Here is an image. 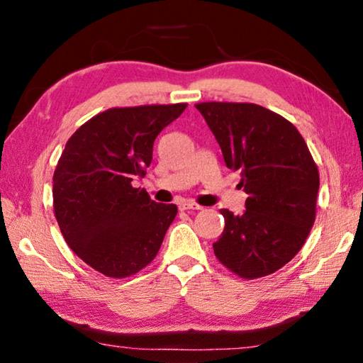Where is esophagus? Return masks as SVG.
<instances>
[{
    "mask_svg": "<svg viewBox=\"0 0 363 363\" xmlns=\"http://www.w3.org/2000/svg\"><path fill=\"white\" fill-rule=\"evenodd\" d=\"M203 206L194 203V201H179V210H201Z\"/></svg>",
    "mask_w": 363,
    "mask_h": 363,
    "instance_id": "esophagus-1",
    "label": "esophagus"
}]
</instances>
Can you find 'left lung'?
<instances>
[{
    "label": "left lung",
    "mask_w": 363,
    "mask_h": 363,
    "mask_svg": "<svg viewBox=\"0 0 363 363\" xmlns=\"http://www.w3.org/2000/svg\"><path fill=\"white\" fill-rule=\"evenodd\" d=\"M195 107L248 194L245 213L220 210L225 225L214 255L245 280L277 272L303 248L315 220L320 177L306 140L293 123L257 104Z\"/></svg>",
    "instance_id": "1"
}]
</instances>
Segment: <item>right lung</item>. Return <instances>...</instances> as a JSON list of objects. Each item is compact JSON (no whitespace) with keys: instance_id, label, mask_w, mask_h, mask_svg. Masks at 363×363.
I'll return each mask as SVG.
<instances>
[{"instance_id":"add662e5","label":"right lung","mask_w":363,"mask_h":363,"mask_svg":"<svg viewBox=\"0 0 363 363\" xmlns=\"http://www.w3.org/2000/svg\"><path fill=\"white\" fill-rule=\"evenodd\" d=\"M187 104L115 107L72 134L52 177V206L79 259L112 279L155 259L177 206L155 203L133 187L150 167L155 138Z\"/></svg>"}]
</instances>
